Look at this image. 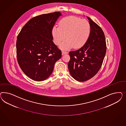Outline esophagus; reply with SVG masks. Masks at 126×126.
Returning <instances> with one entry per match:
<instances>
[{"instance_id":"34e87169","label":"esophagus","mask_w":126,"mask_h":126,"mask_svg":"<svg viewBox=\"0 0 126 126\" xmlns=\"http://www.w3.org/2000/svg\"><path fill=\"white\" fill-rule=\"evenodd\" d=\"M66 53H68V52L65 51H62V55H63V54H66Z\"/></svg>"}]
</instances>
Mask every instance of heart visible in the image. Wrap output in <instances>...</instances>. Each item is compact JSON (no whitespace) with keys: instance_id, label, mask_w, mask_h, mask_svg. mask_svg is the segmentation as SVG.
<instances>
[{"instance_id":"1","label":"heart","mask_w":126,"mask_h":126,"mask_svg":"<svg viewBox=\"0 0 126 126\" xmlns=\"http://www.w3.org/2000/svg\"><path fill=\"white\" fill-rule=\"evenodd\" d=\"M91 32V27L89 21L73 16L61 19L59 27H53L52 31L54 42L57 45H59L66 37L60 46L64 49L73 47L75 48L82 47L87 42Z\"/></svg>"}]
</instances>
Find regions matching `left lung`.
I'll list each match as a JSON object with an SVG mask.
<instances>
[{
    "instance_id": "8db88e82",
    "label": "left lung",
    "mask_w": 126,
    "mask_h": 126,
    "mask_svg": "<svg viewBox=\"0 0 126 126\" xmlns=\"http://www.w3.org/2000/svg\"><path fill=\"white\" fill-rule=\"evenodd\" d=\"M91 32L87 42L80 49L69 53L68 63L71 76L79 81L91 79L101 68L106 52L104 34L101 27L87 17Z\"/></svg>"
}]
</instances>
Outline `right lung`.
<instances>
[{"mask_svg": "<svg viewBox=\"0 0 126 126\" xmlns=\"http://www.w3.org/2000/svg\"><path fill=\"white\" fill-rule=\"evenodd\" d=\"M54 12L32 18L21 29L16 42L19 66L31 79L42 81L52 74L61 51L53 42L52 31L61 15Z\"/></svg>", "mask_w": 126, "mask_h": 126, "instance_id": "obj_1", "label": "right lung"}]
</instances>
